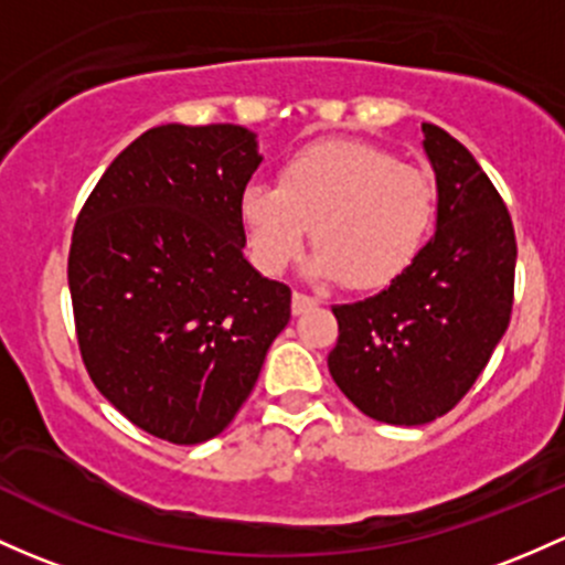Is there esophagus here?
Returning <instances> with one entry per match:
<instances>
[{"label":"esophagus","instance_id":"1","mask_svg":"<svg viewBox=\"0 0 565 565\" xmlns=\"http://www.w3.org/2000/svg\"><path fill=\"white\" fill-rule=\"evenodd\" d=\"M315 305H318V299H312V296L294 290V301H290V309H294V315L307 312V309H312Z\"/></svg>","mask_w":565,"mask_h":565}]
</instances>
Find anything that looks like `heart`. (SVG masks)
<instances>
[{
	"instance_id": "b5f03b06",
	"label": "heart",
	"mask_w": 565,
	"mask_h": 565,
	"mask_svg": "<svg viewBox=\"0 0 565 565\" xmlns=\"http://www.w3.org/2000/svg\"><path fill=\"white\" fill-rule=\"evenodd\" d=\"M436 185L423 169L358 139H323L296 150L277 188H245L239 215L264 275H280L305 250L309 275L377 290L412 264L434 223Z\"/></svg>"
}]
</instances>
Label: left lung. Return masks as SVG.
Returning <instances> with one entry per match:
<instances>
[{
    "instance_id": "1",
    "label": "left lung",
    "mask_w": 565,
    "mask_h": 565,
    "mask_svg": "<svg viewBox=\"0 0 565 565\" xmlns=\"http://www.w3.org/2000/svg\"><path fill=\"white\" fill-rule=\"evenodd\" d=\"M436 234L377 296L331 307L329 372L363 415L423 426L447 415L488 366L514 301L512 217L475 156L434 124Z\"/></svg>"
}]
</instances>
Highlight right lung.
Returning <instances> with one entry per match:
<instances>
[{
	"mask_svg": "<svg viewBox=\"0 0 565 565\" xmlns=\"http://www.w3.org/2000/svg\"><path fill=\"white\" fill-rule=\"evenodd\" d=\"M256 135L167 124L115 159L77 215L70 294L102 396L172 445L221 434L290 320V288L245 258Z\"/></svg>",
	"mask_w": 565,
	"mask_h": 565,
	"instance_id": "obj_1",
	"label": "right lung"
}]
</instances>
